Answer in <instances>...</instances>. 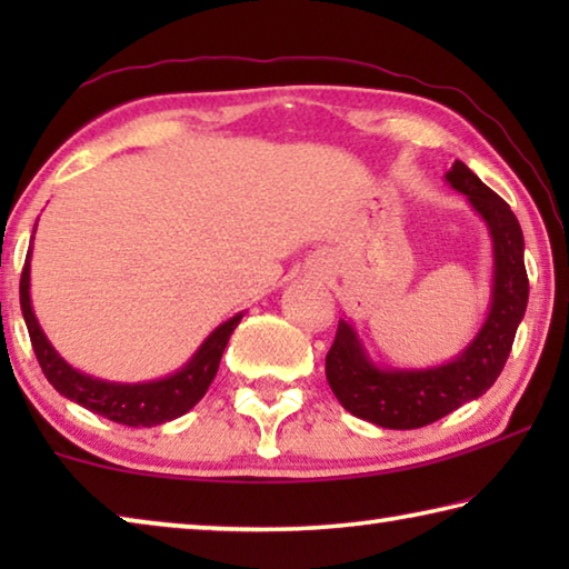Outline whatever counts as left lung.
<instances>
[{"label": "left lung", "mask_w": 569, "mask_h": 569, "mask_svg": "<svg viewBox=\"0 0 569 569\" xmlns=\"http://www.w3.org/2000/svg\"><path fill=\"white\" fill-rule=\"evenodd\" d=\"M445 178L451 188L467 196L492 236V303L467 349L429 369H389L373 363L353 326L346 319L339 321L333 346L326 356V379L346 411L383 429L427 427L461 403L479 399L502 373L527 308L529 281L519 220L461 160Z\"/></svg>", "instance_id": "obj_1"}]
</instances>
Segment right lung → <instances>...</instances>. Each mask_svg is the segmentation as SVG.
I'll return each mask as SVG.
<instances>
[{
  "instance_id": "right-lung-1",
  "label": "right lung",
  "mask_w": 569,
  "mask_h": 569,
  "mask_svg": "<svg viewBox=\"0 0 569 569\" xmlns=\"http://www.w3.org/2000/svg\"><path fill=\"white\" fill-rule=\"evenodd\" d=\"M30 258L32 248L27 253L22 281H19V306H22V316L30 331L32 349L37 361H40L47 381L80 407L90 409L100 417L124 423V427H158L182 417L196 403L206 397L210 381L216 379L220 356L226 351V343L236 326L243 319V313H236L233 319L220 323L218 329L200 343V349L190 356V361L178 369L170 377H162L158 381H142V383H118L94 379L90 373H82L72 369L54 346L47 339L40 321L32 311L30 298Z\"/></svg>"
}]
</instances>
